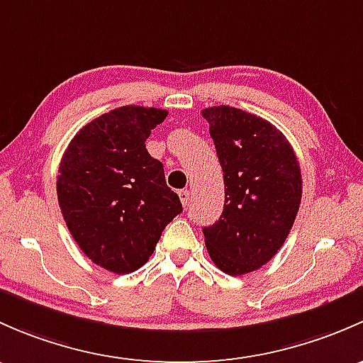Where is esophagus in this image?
<instances>
[{"mask_svg": "<svg viewBox=\"0 0 363 363\" xmlns=\"http://www.w3.org/2000/svg\"><path fill=\"white\" fill-rule=\"evenodd\" d=\"M178 196H180V201H182V204L183 206H189V201H190V192L189 190H180V192H178Z\"/></svg>", "mask_w": 363, "mask_h": 363, "instance_id": "1", "label": "esophagus"}]
</instances>
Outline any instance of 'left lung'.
<instances>
[{
  "mask_svg": "<svg viewBox=\"0 0 363 363\" xmlns=\"http://www.w3.org/2000/svg\"><path fill=\"white\" fill-rule=\"evenodd\" d=\"M223 171L225 203L218 222L204 227L209 257L230 276L248 274L278 253L302 197L297 155L271 122L238 110H203Z\"/></svg>",
  "mask_w": 363,
  "mask_h": 363,
  "instance_id": "8db88e82",
  "label": "left lung"
}]
</instances>
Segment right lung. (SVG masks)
<instances>
[{"mask_svg":"<svg viewBox=\"0 0 363 363\" xmlns=\"http://www.w3.org/2000/svg\"><path fill=\"white\" fill-rule=\"evenodd\" d=\"M166 110L121 106L82 127L57 174V199L71 236L94 264L129 274L147 264L162 230L183 211L147 138Z\"/></svg>","mask_w":363,"mask_h":363,"instance_id":"obj_1","label":"right lung"}]
</instances>
